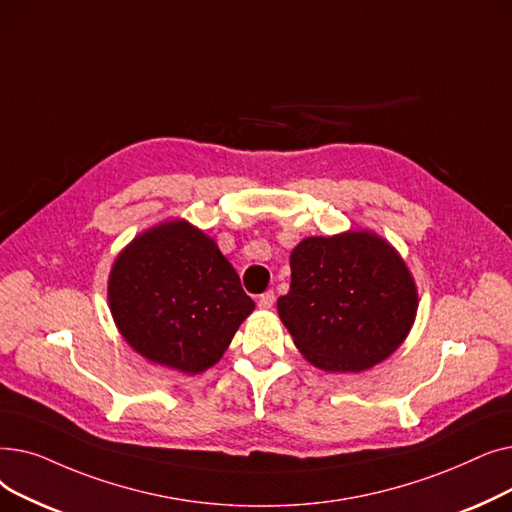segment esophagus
I'll return each mask as SVG.
<instances>
[{"label":"esophagus","mask_w":512,"mask_h":512,"mask_svg":"<svg viewBox=\"0 0 512 512\" xmlns=\"http://www.w3.org/2000/svg\"><path fill=\"white\" fill-rule=\"evenodd\" d=\"M273 302H275V291H273V289L264 291V294H260V298H258V306H260L262 310L273 308Z\"/></svg>","instance_id":"34e87169"}]
</instances>
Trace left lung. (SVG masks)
Segmentation results:
<instances>
[{
	"label": "left lung",
	"instance_id": "8db88e82",
	"mask_svg": "<svg viewBox=\"0 0 512 512\" xmlns=\"http://www.w3.org/2000/svg\"><path fill=\"white\" fill-rule=\"evenodd\" d=\"M289 264L291 285L277 310L314 367L360 373L404 342L419 306L417 287L381 237L367 231L308 237Z\"/></svg>",
	"mask_w": 512,
	"mask_h": 512
}]
</instances>
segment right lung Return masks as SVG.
I'll return each mask as SVG.
<instances>
[{
  "mask_svg": "<svg viewBox=\"0 0 512 512\" xmlns=\"http://www.w3.org/2000/svg\"><path fill=\"white\" fill-rule=\"evenodd\" d=\"M108 300L131 348L191 375L221 360L254 310L216 243L185 221L131 241L112 266Z\"/></svg>",
  "mask_w": 512,
  "mask_h": 512,
  "instance_id": "obj_1",
  "label": "right lung"
}]
</instances>
